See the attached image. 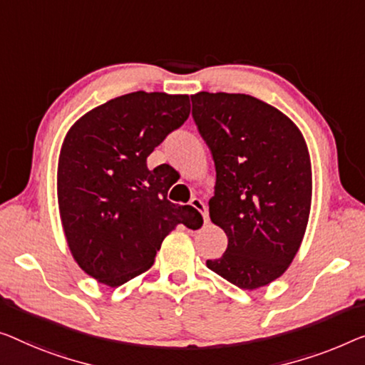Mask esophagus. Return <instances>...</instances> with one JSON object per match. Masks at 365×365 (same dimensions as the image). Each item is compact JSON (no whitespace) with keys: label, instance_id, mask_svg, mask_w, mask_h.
Instances as JSON below:
<instances>
[{"label":"esophagus","instance_id":"obj_1","mask_svg":"<svg viewBox=\"0 0 365 365\" xmlns=\"http://www.w3.org/2000/svg\"><path fill=\"white\" fill-rule=\"evenodd\" d=\"M190 205H192L195 210H198V211H200L201 216H203L205 222H208V210H206V205H205V201H203V200H201V198H197V197H193L192 200H190Z\"/></svg>","mask_w":365,"mask_h":365}]
</instances>
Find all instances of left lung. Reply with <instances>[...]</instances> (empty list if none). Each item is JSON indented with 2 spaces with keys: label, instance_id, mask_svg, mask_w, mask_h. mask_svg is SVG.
<instances>
[{
  "label": "left lung",
  "instance_id": "left-lung-1",
  "mask_svg": "<svg viewBox=\"0 0 365 365\" xmlns=\"http://www.w3.org/2000/svg\"><path fill=\"white\" fill-rule=\"evenodd\" d=\"M192 116L216 168L210 217L227 236L210 270L242 290L284 274L303 241L312 164L292 119L242 93L192 95Z\"/></svg>",
  "mask_w": 365,
  "mask_h": 365
}]
</instances>
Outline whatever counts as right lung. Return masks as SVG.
<instances>
[{"label":"right lung","instance_id":"obj_1","mask_svg":"<svg viewBox=\"0 0 365 365\" xmlns=\"http://www.w3.org/2000/svg\"><path fill=\"white\" fill-rule=\"evenodd\" d=\"M188 95L134 91L81 116L65 135L57 172L58 210L70 252L108 287L150 269L177 225L198 230L193 206L167 200L165 165L148 157L187 121Z\"/></svg>","mask_w":365,"mask_h":365}]
</instances>
